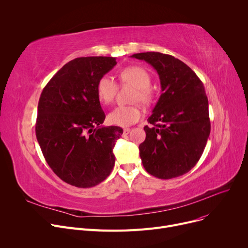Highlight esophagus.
Here are the masks:
<instances>
[{"label":"esophagus","instance_id":"34e87169","mask_svg":"<svg viewBox=\"0 0 248 248\" xmlns=\"http://www.w3.org/2000/svg\"><path fill=\"white\" fill-rule=\"evenodd\" d=\"M131 133V128H124V135H128Z\"/></svg>","mask_w":248,"mask_h":248}]
</instances>
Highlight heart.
Returning <instances> with one entry per match:
<instances>
[{
  "label": "heart",
  "mask_w": 248,
  "mask_h": 248,
  "mask_svg": "<svg viewBox=\"0 0 248 248\" xmlns=\"http://www.w3.org/2000/svg\"><path fill=\"white\" fill-rule=\"evenodd\" d=\"M122 83L131 84L136 87L133 101L149 103L153 98V91L150 87L152 79L150 73L140 66H128L120 72ZM117 85L108 75L101 76L96 83V95L103 106L110 104L115 96ZM142 110L137 106L117 107L108 114V121L115 125L129 126L138 123L142 117Z\"/></svg>",
  "instance_id": "obj_1"
}]
</instances>
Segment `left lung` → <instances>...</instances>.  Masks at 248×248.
Returning a JSON list of instances; mask_svg holds the SVG:
<instances>
[{
  "label": "left lung",
  "mask_w": 248,
  "mask_h": 248,
  "mask_svg": "<svg viewBox=\"0 0 248 248\" xmlns=\"http://www.w3.org/2000/svg\"><path fill=\"white\" fill-rule=\"evenodd\" d=\"M157 70L162 94L144 127L140 145L145 170L159 179L188 173L198 163L210 135L208 98L199 77L188 65L160 52L137 53Z\"/></svg>",
  "instance_id": "8db88e82"
}]
</instances>
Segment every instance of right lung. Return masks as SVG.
<instances>
[{
	"label": "right lung",
	"instance_id": "1",
	"mask_svg": "<svg viewBox=\"0 0 248 248\" xmlns=\"http://www.w3.org/2000/svg\"><path fill=\"white\" fill-rule=\"evenodd\" d=\"M115 58H75L50 79L38 102L36 137L49 167L62 181L90 188L106 180L114 166L112 149L120 126H101L106 114L96 83Z\"/></svg>",
	"mask_w": 248,
	"mask_h": 248
}]
</instances>
